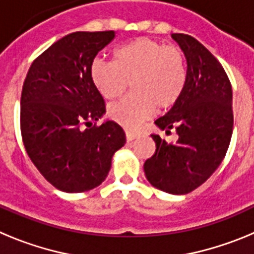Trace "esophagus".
<instances>
[{
	"label": "esophagus",
	"instance_id": "esophagus-1",
	"mask_svg": "<svg viewBox=\"0 0 254 254\" xmlns=\"http://www.w3.org/2000/svg\"><path fill=\"white\" fill-rule=\"evenodd\" d=\"M125 132H126V138H127V141H132L137 137V132L131 131V129H126Z\"/></svg>",
	"mask_w": 254,
	"mask_h": 254
}]
</instances>
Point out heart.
I'll list each match as a JSON object with an SVG mask.
<instances>
[{
    "instance_id": "heart-1",
    "label": "heart",
    "mask_w": 254,
    "mask_h": 254,
    "mask_svg": "<svg viewBox=\"0 0 254 254\" xmlns=\"http://www.w3.org/2000/svg\"><path fill=\"white\" fill-rule=\"evenodd\" d=\"M91 81L107 99L122 95L129 81L133 93L109 107V116L133 128L154 114L156 107L168 109L179 100L187 84L185 53L151 38H137L116 51V61L95 58Z\"/></svg>"
}]
</instances>
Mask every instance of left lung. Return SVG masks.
<instances>
[{
  "label": "left lung",
  "instance_id": "obj_1",
  "mask_svg": "<svg viewBox=\"0 0 254 254\" xmlns=\"http://www.w3.org/2000/svg\"><path fill=\"white\" fill-rule=\"evenodd\" d=\"M187 60V84L178 102L155 121L178 140L168 143L151 134L156 150L143 164L147 181L158 190L186 194L205 183L228 151L233 133V91L219 61L198 40L172 34Z\"/></svg>",
  "mask_w": 254,
  "mask_h": 254
}]
</instances>
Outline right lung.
<instances>
[{"label":"right lung","mask_w":254,"mask_h":254,"mask_svg":"<svg viewBox=\"0 0 254 254\" xmlns=\"http://www.w3.org/2000/svg\"><path fill=\"white\" fill-rule=\"evenodd\" d=\"M114 37L112 30L66 35L31 64L22 85L24 146L40 174L67 193L102 185L114 152L126 143L125 131L116 122L95 125L105 104L91 81L90 66ZM93 122V127H82Z\"/></svg>","instance_id":"add662e5"}]
</instances>
